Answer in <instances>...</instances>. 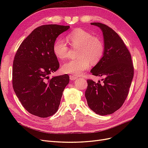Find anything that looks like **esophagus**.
I'll list each match as a JSON object with an SVG mask.
<instances>
[{"label": "esophagus", "instance_id": "34e87169", "mask_svg": "<svg viewBox=\"0 0 148 148\" xmlns=\"http://www.w3.org/2000/svg\"><path fill=\"white\" fill-rule=\"evenodd\" d=\"M78 78L77 77H76V76H74V75H70V79L71 80H73V81H74V80L77 79Z\"/></svg>", "mask_w": 148, "mask_h": 148}]
</instances>
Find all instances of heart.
I'll use <instances>...</instances> for the list:
<instances>
[{
	"instance_id": "heart-1",
	"label": "heart",
	"mask_w": 148,
	"mask_h": 148,
	"mask_svg": "<svg viewBox=\"0 0 148 148\" xmlns=\"http://www.w3.org/2000/svg\"><path fill=\"white\" fill-rule=\"evenodd\" d=\"M68 42L73 47H78L77 56L79 59L70 60L62 66L64 73L81 75L91 65L97 64L102 59L104 52V44L101 38L82 28L71 31L66 36ZM53 51L59 59L64 60L69 56V48L66 42L57 39L53 44Z\"/></svg>"
}]
</instances>
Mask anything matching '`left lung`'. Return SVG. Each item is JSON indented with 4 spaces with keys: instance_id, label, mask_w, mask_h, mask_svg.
Here are the masks:
<instances>
[{
    "instance_id": "obj_1",
    "label": "left lung",
    "mask_w": 148,
    "mask_h": 148,
    "mask_svg": "<svg viewBox=\"0 0 148 148\" xmlns=\"http://www.w3.org/2000/svg\"><path fill=\"white\" fill-rule=\"evenodd\" d=\"M99 27L104 38V52L91 73L103 77L102 84L88 79L85 97L88 105L100 115L112 114L120 109L128 96L133 78L132 57L119 34L104 24L91 23Z\"/></svg>"
}]
</instances>
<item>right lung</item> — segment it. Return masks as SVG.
I'll return each instance as SVG.
<instances>
[{
  "mask_svg": "<svg viewBox=\"0 0 148 148\" xmlns=\"http://www.w3.org/2000/svg\"><path fill=\"white\" fill-rule=\"evenodd\" d=\"M70 26H39L22 42L13 64L12 84L17 97L28 112L39 117L53 115L58 110L69 76L49 75L59 68L53 51L57 38Z\"/></svg>",
  "mask_w": 148,
  "mask_h": 148,
  "instance_id": "1",
  "label": "right lung"
}]
</instances>
